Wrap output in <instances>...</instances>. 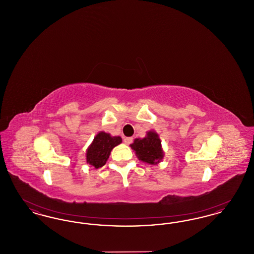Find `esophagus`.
<instances>
[{
    "instance_id": "1",
    "label": "esophagus",
    "mask_w": 254,
    "mask_h": 254,
    "mask_svg": "<svg viewBox=\"0 0 254 254\" xmlns=\"http://www.w3.org/2000/svg\"><path fill=\"white\" fill-rule=\"evenodd\" d=\"M132 137H126V138L124 139V142H125L127 145H129V144H131V143H132Z\"/></svg>"
}]
</instances>
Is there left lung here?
Segmentation results:
<instances>
[{
  "mask_svg": "<svg viewBox=\"0 0 254 254\" xmlns=\"http://www.w3.org/2000/svg\"><path fill=\"white\" fill-rule=\"evenodd\" d=\"M130 146L133 150H135L139 160L150 165H156L164 156L161 141L157 133L154 131L147 132L146 137L143 139H135Z\"/></svg>",
  "mask_w": 254,
  "mask_h": 254,
  "instance_id": "1",
  "label": "left lung"
}]
</instances>
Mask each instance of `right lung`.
Instances as JSON below:
<instances>
[{"instance_id":"1","label":"right lung","mask_w":254,"mask_h":254,"mask_svg":"<svg viewBox=\"0 0 254 254\" xmlns=\"http://www.w3.org/2000/svg\"><path fill=\"white\" fill-rule=\"evenodd\" d=\"M122 143L119 136L111 137L109 133L99 132L86 151V162L95 169L105 166L112 148Z\"/></svg>"}]
</instances>
